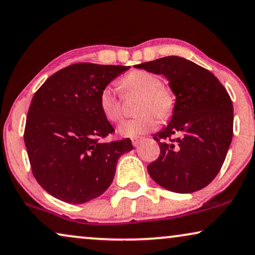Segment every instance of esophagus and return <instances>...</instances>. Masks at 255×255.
<instances>
[{
    "mask_svg": "<svg viewBox=\"0 0 255 255\" xmlns=\"http://www.w3.org/2000/svg\"><path fill=\"white\" fill-rule=\"evenodd\" d=\"M142 140H143V137H134L131 138V143H133L134 147H137V145L142 142Z\"/></svg>",
    "mask_w": 255,
    "mask_h": 255,
    "instance_id": "obj_1",
    "label": "esophagus"
}]
</instances>
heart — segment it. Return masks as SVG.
I'll return each instance as SVG.
<instances>
[{
    "instance_id": "1",
    "label": "heart",
    "mask_w": 255,
    "mask_h": 255,
    "mask_svg": "<svg viewBox=\"0 0 255 255\" xmlns=\"http://www.w3.org/2000/svg\"><path fill=\"white\" fill-rule=\"evenodd\" d=\"M120 87L124 96L136 94L140 96L136 112L140 117L122 122L119 133L122 136L136 137L154 129L157 120H165L174 110L175 100L170 91L163 87L162 80L156 74L144 70L131 71L120 80ZM99 106L104 117L111 122L121 120V99L112 85L101 90Z\"/></svg>"
}]
</instances>
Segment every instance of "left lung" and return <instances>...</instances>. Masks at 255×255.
<instances>
[{"instance_id": "1", "label": "left lung", "mask_w": 255, "mask_h": 255, "mask_svg": "<svg viewBox=\"0 0 255 255\" xmlns=\"http://www.w3.org/2000/svg\"><path fill=\"white\" fill-rule=\"evenodd\" d=\"M163 74L176 96L171 120L155 134L159 156L148 164L150 177L177 193L211 183L225 161L233 136V105L215 74L177 56L135 65Z\"/></svg>"}]
</instances>
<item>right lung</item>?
Segmentation results:
<instances>
[{
    "mask_svg": "<svg viewBox=\"0 0 255 255\" xmlns=\"http://www.w3.org/2000/svg\"><path fill=\"white\" fill-rule=\"evenodd\" d=\"M129 66L78 63L47 78L30 104L24 143L33 177L60 201L81 204L106 191L129 138L103 142L114 131L99 96Z\"/></svg>",
    "mask_w": 255,
    "mask_h": 255,
    "instance_id": "obj_1",
    "label": "right lung"
}]
</instances>
